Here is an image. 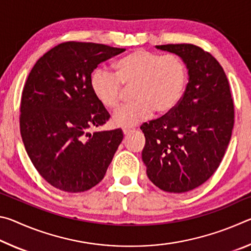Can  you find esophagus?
<instances>
[{
  "label": "esophagus",
  "mask_w": 251,
  "mask_h": 251,
  "mask_svg": "<svg viewBox=\"0 0 251 251\" xmlns=\"http://www.w3.org/2000/svg\"><path fill=\"white\" fill-rule=\"evenodd\" d=\"M133 130H134V128H127V127H125V128H123V133H124L125 135H128Z\"/></svg>",
  "instance_id": "esophagus-1"
}]
</instances>
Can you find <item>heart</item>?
<instances>
[{
    "instance_id": "1",
    "label": "heart",
    "mask_w": 251,
    "mask_h": 251,
    "mask_svg": "<svg viewBox=\"0 0 251 251\" xmlns=\"http://www.w3.org/2000/svg\"><path fill=\"white\" fill-rule=\"evenodd\" d=\"M188 69L175 54L163 55L138 49L114 63L113 72L97 69L91 77V90L99 103L107 109L121 104L124 88H131L133 103L116 110L113 122L127 127L150 117L171 113L184 96Z\"/></svg>"
}]
</instances>
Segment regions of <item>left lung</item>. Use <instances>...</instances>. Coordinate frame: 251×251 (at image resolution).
I'll list each match as a JSON object with an SVG mask.
<instances>
[{
    "label": "left lung",
    "instance_id": "8db88e82",
    "mask_svg": "<svg viewBox=\"0 0 251 251\" xmlns=\"http://www.w3.org/2000/svg\"><path fill=\"white\" fill-rule=\"evenodd\" d=\"M184 59L189 80L171 113L144 123L142 158L152 184L164 192L186 193L217 171L230 142L235 107L219 62L194 44L157 45Z\"/></svg>",
    "mask_w": 251,
    "mask_h": 251
}]
</instances>
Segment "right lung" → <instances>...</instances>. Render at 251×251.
Masks as SVG:
<instances>
[{
    "mask_svg": "<svg viewBox=\"0 0 251 251\" xmlns=\"http://www.w3.org/2000/svg\"><path fill=\"white\" fill-rule=\"evenodd\" d=\"M125 49L64 42L35 63L20 105V130L29 159L44 179L67 193H82L103 179L123 131L88 133L109 114L91 90L100 63Z\"/></svg>",
    "mask_w": 251,
    "mask_h": 251,
    "instance_id": "obj_1",
    "label": "right lung"
}]
</instances>
